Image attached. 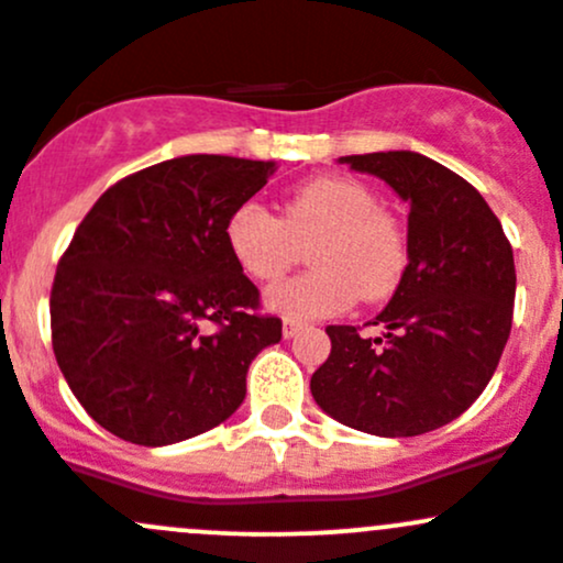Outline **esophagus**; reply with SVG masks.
Masks as SVG:
<instances>
[{
  "mask_svg": "<svg viewBox=\"0 0 563 563\" xmlns=\"http://www.w3.org/2000/svg\"><path fill=\"white\" fill-rule=\"evenodd\" d=\"M302 329H305V323H299V321H286V323H283V338H286V340L297 338V334L302 332Z\"/></svg>",
  "mask_w": 563,
  "mask_h": 563,
  "instance_id": "obj_1",
  "label": "esophagus"
}]
</instances>
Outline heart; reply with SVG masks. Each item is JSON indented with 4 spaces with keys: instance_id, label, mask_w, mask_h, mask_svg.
<instances>
[{
    "instance_id": "b5f03b06",
    "label": "heart",
    "mask_w": 563,
    "mask_h": 563,
    "mask_svg": "<svg viewBox=\"0 0 563 563\" xmlns=\"http://www.w3.org/2000/svg\"><path fill=\"white\" fill-rule=\"evenodd\" d=\"M310 245L316 272L266 288L264 308L283 318H327L349 310L356 297H389L408 266V236L378 196L351 176H318L299 185L283 214L247 201L225 223L231 258L253 280H275Z\"/></svg>"
}]
</instances>
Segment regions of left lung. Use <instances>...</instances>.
Returning <instances> with one entry per match:
<instances>
[{
    "label": "left lung",
    "instance_id": "obj_1",
    "mask_svg": "<svg viewBox=\"0 0 563 563\" xmlns=\"http://www.w3.org/2000/svg\"><path fill=\"white\" fill-rule=\"evenodd\" d=\"M408 203V266L373 318L382 338L327 327L332 351L310 378L323 413L382 439L457 419L496 373L512 329L515 255L485 198L419 152L340 157Z\"/></svg>",
    "mask_w": 563,
    "mask_h": 563
}]
</instances>
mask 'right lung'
<instances>
[{"label":"right lung","instance_id":"right-lung-1","mask_svg":"<svg viewBox=\"0 0 563 563\" xmlns=\"http://www.w3.org/2000/svg\"><path fill=\"white\" fill-rule=\"evenodd\" d=\"M275 161L181 155L108 187L56 266L51 338L67 387L108 433L168 446L242 406L250 362L280 343L225 223ZM209 325H218L214 333Z\"/></svg>","mask_w":563,"mask_h":563}]
</instances>
